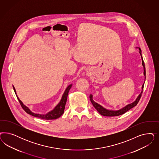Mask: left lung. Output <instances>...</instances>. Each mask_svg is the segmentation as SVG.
<instances>
[{"label": "left lung", "instance_id": "obj_1", "mask_svg": "<svg viewBox=\"0 0 159 159\" xmlns=\"http://www.w3.org/2000/svg\"><path fill=\"white\" fill-rule=\"evenodd\" d=\"M136 48H138L139 50V53L141 56V58H142V66L143 67V75L144 76V81H145V80H146V69H145L144 62L143 60V57L142 56V51H141V49L139 47H136ZM144 84V82L142 86V91L140 92V93L138 97L136 99V100L133 102L129 103L128 105H126L125 107H123L120 109H119V110H109V109H107L103 107L102 106H101V105H99L98 103L95 102L93 100V96H92V94H91L89 95V99L91 100V102L92 103L93 106L94 107V108L97 110L98 112H99V113H100L101 115L105 116H119V115H122L123 113L126 112L127 111H128L129 109H130L133 108L134 107L136 106V105L138 104V103L139 102V100L141 98V96H142V93L143 92V89Z\"/></svg>", "mask_w": 159, "mask_h": 159}]
</instances>
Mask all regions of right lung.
<instances>
[{"label": "right lung", "mask_w": 159, "mask_h": 159, "mask_svg": "<svg viewBox=\"0 0 159 159\" xmlns=\"http://www.w3.org/2000/svg\"><path fill=\"white\" fill-rule=\"evenodd\" d=\"M72 85V84H70L67 87V88L65 90V91L64 92V93L62 95L61 99L60 102L57 105L56 107L54 108L52 111L48 112L46 114H39V113H35L31 112L30 110V109L28 107H27L26 105H25L23 104V103L19 99V98L17 97V95L16 94L15 88L13 85V89H14L16 95L17 97V99H18L19 102L20 103L21 107L25 110V111L26 113H27L28 114L30 115L36 117V118H40V119H46V120H52V119H56L57 118H60L63 114L64 111V109H65V106H66V102H67V97H68V92H69L70 89H71Z\"/></svg>", "instance_id": "obj_1"}]
</instances>
